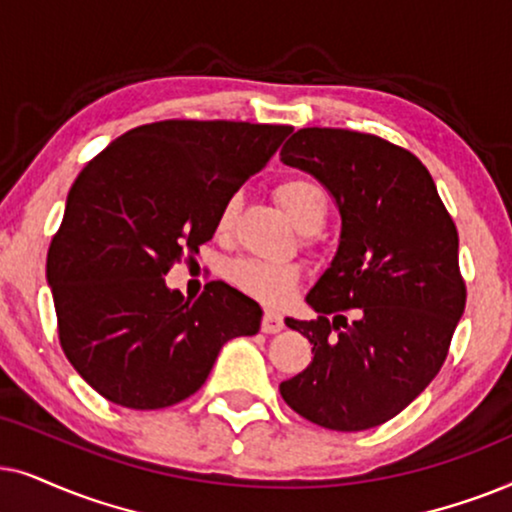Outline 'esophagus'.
<instances>
[{"instance_id":"34e87169","label":"esophagus","mask_w":512,"mask_h":512,"mask_svg":"<svg viewBox=\"0 0 512 512\" xmlns=\"http://www.w3.org/2000/svg\"><path fill=\"white\" fill-rule=\"evenodd\" d=\"M283 327H285V323H283V318L278 316V313H274V311L264 313L262 332H267V335H276V332H281Z\"/></svg>"}]
</instances>
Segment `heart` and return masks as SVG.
<instances>
[{
  "label": "heart",
  "instance_id": "obj_1",
  "mask_svg": "<svg viewBox=\"0 0 512 512\" xmlns=\"http://www.w3.org/2000/svg\"><path fill=\"white\" fill-rule=\"evenodd\" d=\"M278 201L290 220L302 231H316L323 227L327 217V196L323 187L306 177H292L276 189ZM238 199L224 203L217 217V231H227L234 222ZM229 278L238 290L248 292L250 297L264 304H285L295 295L299 283V269L295 264H269L260 260H238L229 267Z\"/></svg>",
  "mask_w": 512,
  "mask_h": 512
}]
</instances>
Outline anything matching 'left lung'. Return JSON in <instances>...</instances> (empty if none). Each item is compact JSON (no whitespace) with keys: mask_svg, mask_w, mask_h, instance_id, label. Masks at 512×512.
Wrapping results in <instances>:
<instances>
[{"mask_svg":"<svg viewBox=\"0 0 512 512\" xmlns=\"http://www.w3.org/2000/svg\"><path fill=\"white\" fill-rule=\"evenodd\" d=\"M281 161L316 177L342 215L335 257L306 295L318 318H285L313 358L281 395L311 424L367 431L445 363L466 306L459 234L424 163L377 135L302 128Z\"/></svg>","mask_w":512,"mask_h":512,"instance_id":"1","label":"left lung"}]
</instances>
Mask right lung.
I'll return each mask as SVG.
<instances>
[{
    "label": "right lung",
    "mask_w": 512,
    "mask_h": 512,
    "mask_svg": "<svg viewBox=\"0 0 512 512\" xmlns=\"http://www.w3.org/2000/svg\"><path fill=\"white\" fill-rule=\"evenodd\" d=\"M290 126L170 119L138 126L86 163L46 257L67 360L109 403L161 410L199 391L262 309L227 283L189 302L163 276L199 252L224 203L267 166Z\"/></svg>",
    "instance_id": "1"
}]
</instances>
